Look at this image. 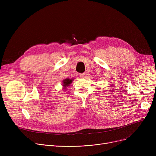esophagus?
<instances>
[{
	"instance_id": "1",
	"label": "esophagus",
	"mask_w": 156,
	"mask_h": 156,
	"mask_svg": "<svg viewBox=\"0 0 156 156\" xmlns=\"http://www.w3.org/2000/svg\"><path fill=\"white\" fill-rule=\"evenodd\" d=\"M80 76L81 78H85V76H86V74H85V73H81Z\"/></svg>"
}]
</instances>
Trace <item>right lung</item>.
I'll list each match as a JSON object with an SVG mask.
<instances>
[{"instance_id":"obj_1","label":"right lung","mask_w":156,"mask_h":156,"mask_svg":"<svg viewBox=\"0 0 156 156\" xmlns=\"http://www.w3.org/2000/svg\"><path fill=\"white\" fill-rule=\"evenodd\" d=\"M73 79H69V78H66L62 81V86H63V88L66 89L67 88V87L68 86L70 85V84L72 83Z\"/></svg>"}]
</instances>
